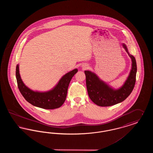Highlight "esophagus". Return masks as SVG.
Wrapping results in <instances>:
<instances>
[{
  "instance_id": "1",
  "label": "esophagus",
  "mask_w": 153,
  "mask_h": 153,
  "mask_svg": "<svg viewBox=\"0 0 153 153\" xmlns=\"http://www.w3.org/2000/svg\"><path fill=\"white\" fill-rule=\"evenodd\" d=\"M85 68H86V67H85Z\"/></svg>"
}]
</instances>
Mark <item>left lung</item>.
<instances>
[{
  "mask_svg": "<svg viewBox=\"0 0 153 153\" xmlns=\"http://www.w3.org/2000/svg\"><path fill=\"white\" fill-rule=\"evenodd\" d=\"M122 46L131 58L132 66L130 74L123 85L118 89H114L106 82L99 79L94 72L85 71L88 94L91 100L100 107H108L124 101L130 95L135 86L137 71L135 57L130 54L126 45Z\"/></svg>",
  "mask_w": 153,
  "mask_h": 153,
  "instance_id": "8db88e82",
  "label": "left lung"
}]
</instances>
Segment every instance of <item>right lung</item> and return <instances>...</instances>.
<instances>
[{
    "label": "right lung",
    "instance_id": "right-lung-1",
    "mask_svg": "<svg viewBox=\"0 0 153 153\" xmlns=\"http://www.w3.org/2000/svg\"><path fill=\"white\" fill-rule=\"evenodd\" d=\"M77 72V69H74L66 73L54 87L46 92L34 91L27 87L21 79L19 64L16 67V78L18 88L26 101L39 108L56 109L60 107L65 101L69 84L73 76Z\"/></svg>",
    "mask_w": 153,
    "mask_h": 153
}]
</instances>
